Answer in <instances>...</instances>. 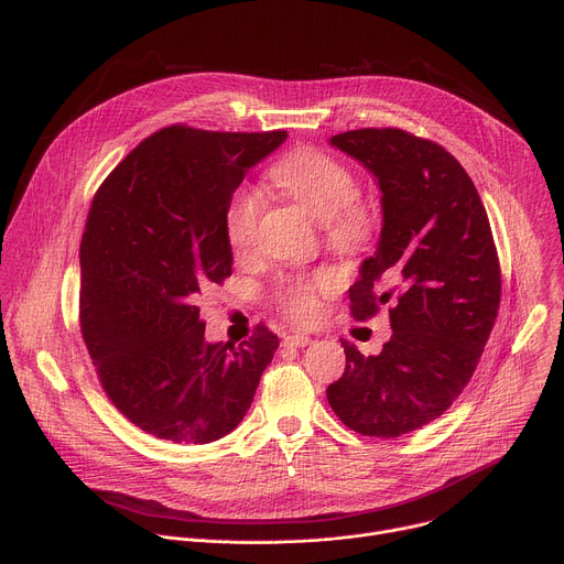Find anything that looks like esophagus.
Wrapping results in <instances>:
<instances>
[{
	"label": "esophagus",
	"mask_w": 564,
	"mask_h": 564,
	"mask_svg": "<svg viewBox=\"0 0 564 564\" xmlns=\"http://www.w3.org/2000/svg\"><path fill=\"white\" fill-rule=\"evenodd\" d=\"M285 346H292V348H305L307 344H312V337L310 335H303V333H294V335H288Z\"/></svg>",
	"instance_id": "1"
}]
</instances>
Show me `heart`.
<instances>
[{
    "label": "heart",
    "instance_id": "1",
    "mask_svg": "<svg viewBox=\"0 0 564 564\" xmlns=\"http://www.w3.org/2000/svg\"><path fill=\"white\" fill-rule=\"evenodd\" d=\"M270 181L281 187L316 220L328 225V236L339 250H357L372 231V209L357 198V178L339 158L318 149H296L270 170ZM263 198L252 187H238L225 207V236L234 252L250 250ZM330 290L328 276H294L279 288L281 307L296 321L318 312V294Z\"/></svg>",
    "mask_w": 564,
    "mask_h": 564
}]
</instances>
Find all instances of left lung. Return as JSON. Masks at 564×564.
I'll return each mask as SVG.
<instances>
[{"mask_svg":"<svg viewBox=\"0 0 564 564\" xmlns=\"http://www.w3.org/2000/svg\"><path fill=\"white\" fill-rule=\"evenodd\" d=\"M330 144L381 192V234L350 310L366 318L392 303V337L370 357L341 341L346 370L326 394L348 429L399 437L437 420L468 383L500 307L498 252L473 181L444 147L401 129H355Z\"/></svg>","mask_w":564,"mask_h":564,"instance_id":"8db88e82","label":"left lung"}]
</instances>
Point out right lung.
<instances>
[{"instance_id": "obj_1", "label": "right lung", "mask_w": 564, "mask_h": 564, "mask_svg": "<svg viewBox=\"0 0 564 564\" xmlns=\"http://www.w3.org/2000/svg\"><path fill=\"white\" fill-rule=\"evenodd\" d=\"M285 131L167 127L142 140L94 196L79 243V326L113 406L144 433L209 444L254 399L279 337L209 344L200 294L231 274L225 207Z\"/></svg>"}]
</instances>
